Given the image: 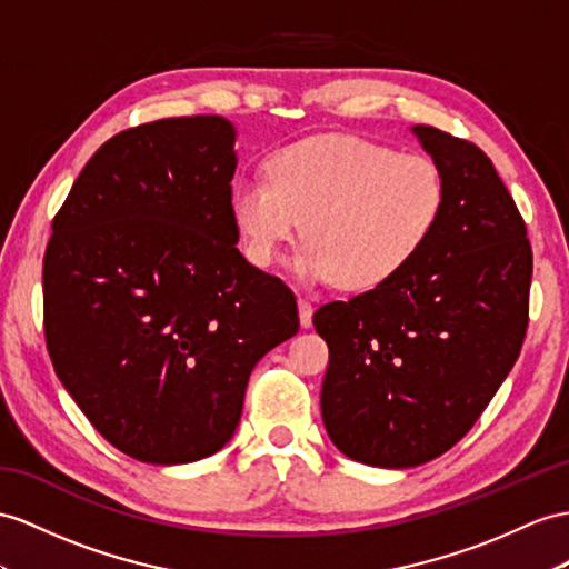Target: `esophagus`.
Returning <instances> with one entry per match:
<instances>
[{"mask_svg":"<svg viewBox=\"0 0 569 569\" xmlns=\"http://www.w3.org/2000/svg\"><path fill=\"white\" fill-rule=\"evenodd\" d=\"M298 312H300V327L308 329L312 327V302L308 298H298Z\"/></svg>","mask_w":569,"mask_h":569,"instance_id":"obj_1","label":"esophagus"}]
</instances>
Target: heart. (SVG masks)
Listing matches in <instances>:
<instances>
[{"instance_id": "1", "label": "heart", "mask_w": 569, "mask_h": 569, "mask_svg": "<svg viewBox=\"0 0 569 569\" xmlns=\"http://www.w3.org/2000/svg\"><path fill=\"white\" fill-rule=\"evenodd\" d=\"M447 184L423 153L327 134L288 143L267 163V180L244 178L230 194L242 250L271 267L302 230L290 259L300 279L370 290L395 279L423 252L442 221Z\"/></svg>"}]
</instances>
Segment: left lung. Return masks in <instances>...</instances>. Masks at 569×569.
Segmentation results:
<instances>
[{
    "mask_svg": "<svg viewBox=\"0 0 569 569\" xmlns=\"http://www.w3.org/2000/svg\"><path fill=\"white\" fill-rule=\"evenodd\" d=\"M411 132L440 166L435 236L395 279L312 317L329 346L325 428L346 457L409 469L473 428L519 358L529 325L531 244L498 170L476 143Z\"/></svg>",
    "mask_w": 569,
    "mask_h": 569,
    "instance_id": "8db88e82",
    "label": "left lung"
}]
</instances>
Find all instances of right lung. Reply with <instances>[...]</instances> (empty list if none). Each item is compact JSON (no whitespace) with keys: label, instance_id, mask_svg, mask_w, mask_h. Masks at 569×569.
<instances>
[{"label":"right lung","instance_id":"right-lung-1","mask_svg":"<svg viewBox=\"0 0 569 569\" xmlns=\"http://www.w3.org/2000/svg\"><path fill=\"white\" fill-rule=\"evenodd\" d=\"M236 127L170 118L86 163L42 259L46 341L91 426L146 463L216 455L250 372L298 331L290 288L238 250Z\"/></svg>","mask_w":569,"mask_h":569}]
</instances>
